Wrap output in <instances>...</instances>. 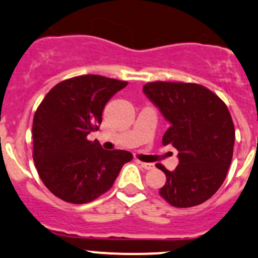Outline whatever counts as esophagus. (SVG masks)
<instances>
[{
    "label": "esophagus",
    "instance_id": "1",
    "mask_svg": "<svg viewBox=\"0 0 258 258\" xmlns=\"http://www.w3.org/2000/svg\"><path fill=\"white\" fill-rule=\"evenodd\" d=\"M140 165H141L142 168H145V170H152L153 168V163H146V162H140Z\"/></svg>",
    "mask_w": 258,
    "mask_h": 258
}]
</instances>
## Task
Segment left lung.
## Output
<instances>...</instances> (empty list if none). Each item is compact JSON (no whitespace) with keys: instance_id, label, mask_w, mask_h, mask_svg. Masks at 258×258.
Segmentation results:
<instances>
[{"instance_id":"8db88e82","label":"left lung","mask_w":258,"mask_h":258,"mask_svg":"<svg viewBox=\"0 0 258 258\" xmlns=\"http://www.w3.org/2000/svg\"><path fill=\"white\" fill-rule=\"evenodd\" d=\"M170 127L162 144L178 151L173 171L166 175L160 195L175 207L207 201L225 181L235 145L228 108L209 88L197 83L150 82L142 88Z\"/></svg>"}]
</instances>
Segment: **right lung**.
<instances>
[{"label": "right lung", "mask_w": 258, "mask_h": 258, "mask_svg": "<svg viewBox=\"0 0 258 258\" xmlns=\"http://www.w3.org/2000/svg\"><path fill=\"white\" fill-rule=\"evenodd\" d=\"M127 82L97 75L62 81L33 117V161L49 191L71 204H87L112 187L128 151L103 150L87 135L98 130L106 103Z\"/></svg>", "instance_id": "add662e5"}]
</instances>
